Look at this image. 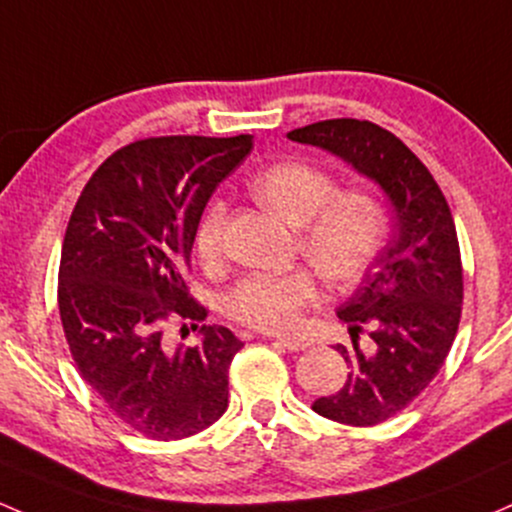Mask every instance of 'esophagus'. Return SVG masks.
<instances>
[{
	"mask_svg": "<svg viewBox=\"0 0 512 512\" xmlns=\"http://www.w3.org/2000/svg\"><path fill=\"white\" fill-rule=\"evenodd\" d=\"M269 338L277 340L279 345L286 347V350H289V352H301V350H306L308 345H311V342L301 340V338H282V335H279V338H274V335H269Z\"/></svg>",
	"mask_w": 512,
	"mask_h": 512,
	"instance_id": "esophagus-1",
	"label": "esophagus"
}]
</instances>
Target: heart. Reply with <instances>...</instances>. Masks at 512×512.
I'll return each instance as SVG.
<instances>
[{"mask_svg": "<svg viewBox=\"0 0 512 512\" xmlns=\"http://www.w3.org/2000/svg\"><path fill=\"white\" fill-rule=\"evenodd\" d=\"M252 192L289 226L301 228V252L330 286L357 284L386 243V211L364 189L338 192L328 172L303 162H279L252 182ZM196 255L204 265H218L226 250V204L211 201L196 228ZM313 269L245 274L226 294V313L238 323L267 333L299 328L303 311L318 301Z\"/></svg>", "mask_w": 512, "mask_h": 512, "instance_id": "1", "label": "heart"}]
</instances>
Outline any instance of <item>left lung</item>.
I'll return each mask as SVG.
<instances>
[{"mask_svg":"<svg viewBox=\"0 0 512 512\" xmlns=\"http://www.w3.org/2000/svg\"><path fill=\"white\" fill-rule=\"evenodd\" d=\"M286 138L340 157L374 182L396 213L389 245L338 308L352 347L335 350L350 374L338 393L313 403L323 418L369 428L401 413L445 364L464 299L457 228L428 167L386 128L330 119L294 128ZM362 324L375 342L372 353L356 342Z\"/></svg>","mask_w":512,"mask_h":512,"instance_id":"left-lung-1","label":"left lung"}]
</instances>
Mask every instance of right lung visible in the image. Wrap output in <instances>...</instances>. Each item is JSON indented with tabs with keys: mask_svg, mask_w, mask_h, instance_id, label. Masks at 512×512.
<instances>
[{
	"mask_svg": "<svg viewBox=\"0 0 512 512\" xmlns=\"http://www.w3.org/2000/svg\"><path fill=\"white\" fill-rule=\"evenodd\" d=\"M250 150L252 136L136 140L101 162L67 223L58 306L72 359L106 408L150 440L196 435L228 408L243 342L199 325L206 308L184 274L211 194ZM170 319H189L200 342L172 348Z\"/></svg>",
	"mask_w": 512,
	"mask_h": 512,
	"instance_id": "obj_1",
	"label": "right lung"
}]
</instances>
